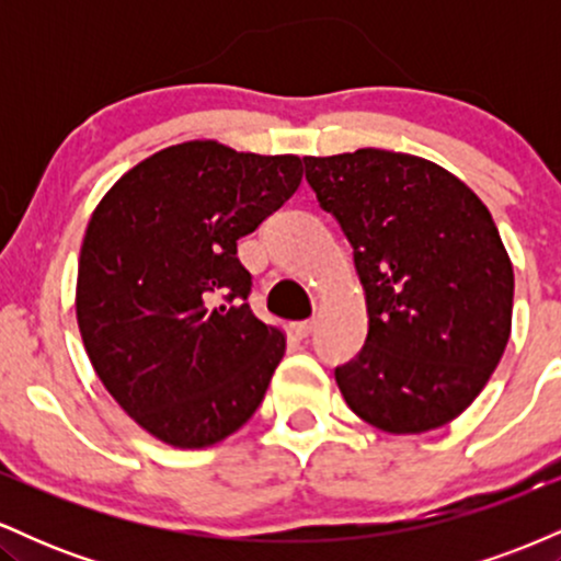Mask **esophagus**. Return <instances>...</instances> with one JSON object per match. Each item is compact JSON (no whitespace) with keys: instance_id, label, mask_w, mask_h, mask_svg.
I'll return each mask as SVG.
<instances>
[{"instance_id":"obj_1","label":"esophagus","mask_w":561,"mask_h":561,"mask_svg":"<svg viewBox=\"0 0 561 561\" xmlns=\"http://www.w3.org/2000/svg\"><path fill=\"white\" fill-rule=\"evenodd\" d=\"M317 330V319H306V321H295L293 324V332L298 334L300 340H306V337H311V332Z\"/></svg>"}]
</instances>
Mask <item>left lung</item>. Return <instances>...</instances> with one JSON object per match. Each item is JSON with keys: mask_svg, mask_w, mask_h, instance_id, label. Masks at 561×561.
I'll return each mask as SVG.
<instances>
[{"mask_svg": "<svg viewBox=\"0 0 561 561\" xmlns=\"http://www.w3.org/2000/svg\"><path fill=\"white\" fill-rule=\"evenodd\" d=\"M353 244L369 334L334 379L366 424L420 435L472 405L512 334L514 268L491 210L459 176L364 147L302 158Z\"/></svg>", "mask_w": 561, "mask_h": 561, "instance_id": "1", "label": "left lung"}]
</instances>
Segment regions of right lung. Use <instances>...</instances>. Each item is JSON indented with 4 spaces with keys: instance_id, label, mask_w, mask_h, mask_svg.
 <instances>
[{
    "instance_id": "1",
    "label": "right lung",
    "mask_w": 561,
    "mask_h": 561,
    "mask_svg": "<svg viewBox=\"0 0 561 561\" xmlns=\"http://www.w3.org/2000/svg\"><path fill=\"white\" fill-rule=\"evenodd\" d=\"M298 156L171 145L128 169L83 234L76 319L96 377L173 448L227 440L255 414L287 337L244 302L237 240L300 186Z\"/></svg>"
}]
</instances>
